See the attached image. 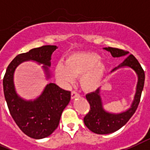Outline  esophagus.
Wrapping results in <instances>:
<instances>
[{
	"label": "esophagus",
	"mask_w": 150,
	"mask_h": 150,
	"mask_svg": "<svg viewBox=\"0 0 150 150\" xmlns=\"http://www.w3.org/2000/svg\"><path fill=\"white\" fill-rule=\"evenodd\" d=\"M71 98H75V97H77V96H79V94L77 92H75V91H71Z\"/></svg>",
	"instance_id": "obj_1"
}]
</instances>
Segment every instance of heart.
Segmentation results:
<instances>
[{"label":"heart","instance_id":"1","mask_svg":"<svg viewBox=\"0 0 150 150\" xmlns=\"http://www.w3.org/2000/svg\"><path fill=\"white\" fill-rule=\"evenodd\" d=\"M100 56L94 52H75L64 59V64H58L55 75L65 84L72 83L75 77L80 76V85L84 91L94 92L103 82L105 66Z\"/></svg>","mask_w":150,"mask_h":150}]
</instances>
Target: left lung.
Masks as SVG:
<instances>
[{"instance_id":"obj_1","label":"left lung","mask_w":150,"mask_h":150,"mask_svg":"<svg viewBox=\"0 0 150 150\" xmlns=\"http://www.w3.org/2000/svg\"><path fill=\"white\" fill-rule=\"evenodd\" d=\"M105 49L109 52L114 58H119L121 56H126L129 53L127 51L119 49L116 47H108ZM123 66H128L135 70L138 75V84L136 88L134 102L129 110L120 114H111L106 112L103 109L102 101L99 96V91L97 89L96 92L86 95V98L90 105V110L84 117V123L86 127L92 132L96 134H109L117 131L127 122L135 113L140 102L145 81V72L138 60L133 54H129L126 59L119 64V66L113 69L112 71Z\"/></svg>"}]
</instances>
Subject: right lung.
I'll return each mask as SVG.
<instances>
[{"mask_svg":"<svg viewBox=\"0 0 150 150\" xmlns=\"http://www.w3.org/2000/svg\"><path fill=\"white\" fill-rule=\"evenodd\" d=\"M56 48L55 45H44L18 54L9 64L4 76V94L10 114L24 134L33 139L45 138L58 128L62 113L71 98V92L49 83L39 98L34 102H27L16 94L13 75L20 63L32 60L45 64L43 68L48 78L51 56Z\"/></svg>","mask_w":150,"mask_h":150,"instance_id":"1","label":"right lung"}]
</instances>
